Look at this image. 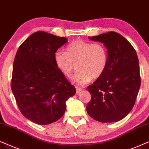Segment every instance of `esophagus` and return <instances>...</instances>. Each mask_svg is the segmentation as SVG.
Returning a JSON list of instances; mask_svg holds the SVG:
<instances>
[{"label": "esophagus", "instance_id": "34e87169", "mask_svg": "<svg viewBox=\"0 0 149 149\" xmlns=\"http://www.w3.org/2000/svg\"><path fill=\"white\" fill-rule=\"evenodd\" d=\"M76 93H79L82 90V88H80V87H78V86H76Z\"/></svg>", "mask_w": 149, "mask_h": 149}]
</instances>
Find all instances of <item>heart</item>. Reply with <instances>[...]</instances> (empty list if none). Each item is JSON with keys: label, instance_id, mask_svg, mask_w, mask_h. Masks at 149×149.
Segmentation results:
<instances>
[{"label": "heart", "instance_id": "heart-1", "mask_svg": "<svg viewBox=\"0 0 149 149\" xmlns=\"http://www.w3.org/2000/svg\"><path fill=\"white\" fill-rule=\"evenodd\" d=\"M54 62L65 77L70 78L76 66L73 82L79 86L88 83L102 76L108 63L106 47L101 43H91L77 39L67 45L65 52L58 50ZM76 65H75L74 64Z\"/></svg>", "mask_w": 149, "mask_h": 149}]
</instances>
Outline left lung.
<instances>
[{
  "instance_id": "8db88e82",
  "label": "left lung",
  "mask_w": 149,
  "mask_h": 149,
  "mask_svg": "<svg viewBox=\"0 0 149 149\" xmlns=\"http://www.w3.org/2000/svg\"><path fill=\"white\" fill-rule=\"evenodd\" d=\"M88 38L104 43L108 63L104 73L87 88L91 95L87 113L97 121L117 122L132 110L140 89L141 78L136 49L116 32Z\"/></svg>"
}]
</instances>
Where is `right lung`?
<instances>
[{"mask_svg": "<svg viewBox=\"0 0 149 149\" xmlns=\"http://www.w3.org/2000/svg\"><path fill=\"white\" fill-rule=\"evenodd\" d=\"M67 41L38 31L19 45L15 54L11 90L22 114L37 124H50L62 117L65 102L76 92L54 62L55 52Z\"/></svg>", "mask_w": 149, "mask_h": 149, "instance_id": "add662e5", "label": "right lung"}]
</instances>
